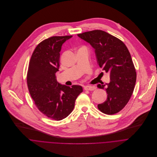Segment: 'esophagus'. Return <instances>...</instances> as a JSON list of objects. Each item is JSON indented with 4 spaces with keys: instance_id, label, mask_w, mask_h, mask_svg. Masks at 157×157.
<instances>
[{
    "instance_id": "obj_1",
    "label": "esophagus",
    "mask_w": 157,
    "mask_h": 157,
    "mask_svg": "<svg viewBox=\"0 0 157 157\" xmlns=\"http://www.w3.org/2000/svg\"><path fill=\"white\" fill-rule=\"evenodd\" d=\"M84 89L85 90L93 91V90L96 89V87L95 86H84Z\"/></svg>"
}]
</instances>
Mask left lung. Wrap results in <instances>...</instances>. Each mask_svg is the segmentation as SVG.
<instances>
[{"label": "left lung", "instance_id": "8db88e82", "mask_svg": "<svg viewBox=\"0 0 157 157\" xmlns=\"http://www.w3.org/2000/svg\"><path fill=\"white\" fill-rule=\"evenodd\" d=\"M95 49L98 64L110 74V82L98 84L107 93L106 100L98 108L106 114L122 110L129 101L136 82V72L131 54L125 44L102 30H93L77 35Z\"/></svg>", "mask_w": 157, "mask_h": 157}]
</instances>
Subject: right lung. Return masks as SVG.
<instances>
[{"mask_svg":"<svg viewBox=\"0 0 157 157\" xmlns=\"http://www.w3.org/2000/svg\"><path fill=\"white\" fill-rule=\"evenodd\" d=\"M72 37L52 36L43 40L34 50L28 66L27 85L30 95L43 114L56 121L72 113L77 97L83 91L80 85L70 87L56 80L62 45Z\"/></svg>","mask_w":157,"mask_h":157,"instance_id":"1","label":"right lung"}]
</instances>
